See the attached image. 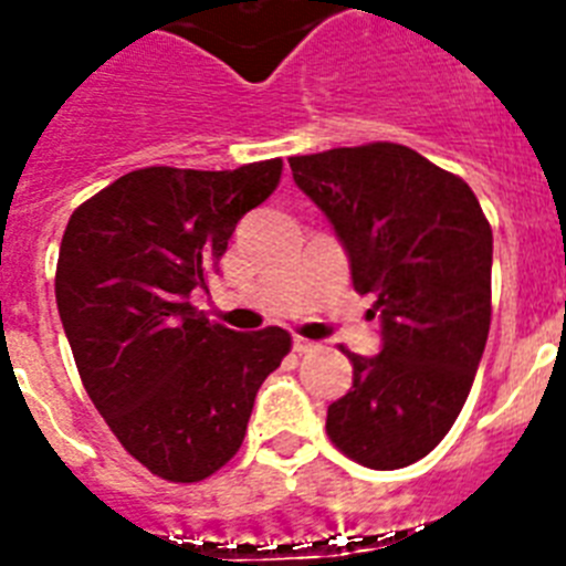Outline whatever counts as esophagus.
<instances>
[{
    "mask_svg": "<svg viewBox=\"0 0 566 566\" xmlns=\"http://www.w3.org/2000/svg\"><path fill=\"white\" fill-rule=\"evenodd\" d=\"M313 348H316V342L305 339V336H293V350H296V354H311Z\"/></svg>",
    "mask_w": 566,
    "mask_h": 566,
    "instance_id": "esophagus-1",
    "label": "esophagus"
}]
</instances>
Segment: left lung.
<instances>
[{"label": "left lung", "instance_id": "8db88e82", "mask_svg": "<svg viewBox=\"0 0 566 566\" xmlns=\"http://www.w3.org/2000/svg\"><path fill=\"white\" fill-rule=\"evenodd\" d=\"M291 169L382 319L379 356L342 348L354 388L327 408V437L363 467L402 469L449 434L472 391L492 322V227L467 180L402 144L296 155Z\"/></svg>", "mask_w": 566, "mask_h": 566}]
</instances>
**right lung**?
Segmentation results:
<instances>
[{
  "label": "right lung",
  "mask_w": 566,
  "mask_h": 566,
  "mask_svg": "<svg viewBox=\"0 0 566 566\" xmlns=\"http://www.w3.org/2000/svg\"><path fill=\"white\" fill-rule=\"evenodd\" d=\"M282 158L224 172L146 166L71 212L56 307L80 379L137 463L198 483L239 452L261 382L291 334H239L189 302L207 287L244 212L279 187Z\"/></svg>",
  "instance_id": "right-lung-1"
}]
</instances>
